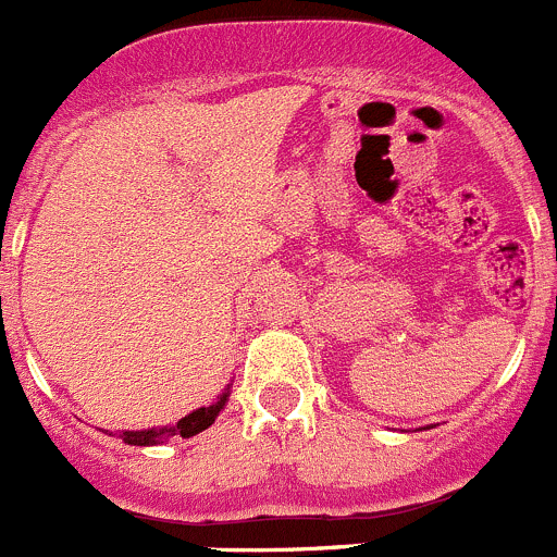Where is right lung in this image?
<instances>
[{"instance_id":"right-lung-1","label":"right lung","mask_w":557,"mask_h":557,"mask_svg":"<svg viewBox=\"0 0 557 557\" xmlns=\"http://www.w3.org/2000/svg\"><path fill=\"white\" fill-rule=\"evenodd\" d=\"M228 398V391L223 393L221 398H218L215 404H210V407H201L196 409V412L185 414L183 420H177V425H170V429H148V431H123V442H128V445H137V447H145V445H159L161 440H170V436L180 434L183 440H188V436H196L199 431L210 429L212 423H215L218 412L223 409V404H226Z\"/></svg>"}]
</instances>
